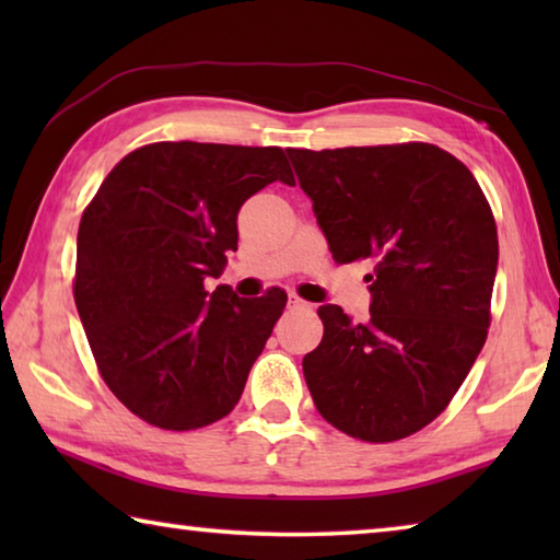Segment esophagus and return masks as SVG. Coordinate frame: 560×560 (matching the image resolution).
<instances>
[{
  "instance_id": "obj_1",
  "label": "esophagus",
  "mask_w": 560,
  "mask_h": 560,
  "mask_svg": "<svg viewBox=\"0 0 560 560\" xmlns=\"http://www.w3.org/2000/svg\"><path fill=\"white\" fill-rule=\"evenodd\" d=\"M289 306H291L293 311H311V308H314V303L303 301L301 296H296V293H291V296H289Z\"/></svg>"
}]
</instances>
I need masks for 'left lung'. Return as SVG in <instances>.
Here are the masks:
<instances>
[{"label": "left lung", "mask_w": 560, "mask_h": 560, "mask_svg": "<svg viewBox=\"0 0 560 560\" xmlns=\"http://www.w3.org/2000/svg\"><path fill=\"white\" fill-rule=\"evenodd\" d=\"M287 153L334 261H373L365 324L318 308L324 338L303 358L316 410L348 438H410L447 410L487 340L491 207L469 167L430 143Z\"/></svg>", "instance_id": "obj_1"}]
</instances>
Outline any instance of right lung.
Returning <instances> with one entry per match:
<instances>
[{
    "label": "right lung",
    "instance_id": "1",
    "mask_svg": "<svg viewBox=\"0 0 560 560\" xmlns=\"http://www.w3.org/2000/svg\"><path fill=\"white\" fill-rule=\"evenodd\" d=\"M293 185L281 148L150 143L83 210L73 299L110 393L160 430L212 424L240 402L287 293L205 289L236 252V212L269 183Z\"/></svg>",
    "mask_w": 560,
    "mask_h": 560
}]
</instances>
